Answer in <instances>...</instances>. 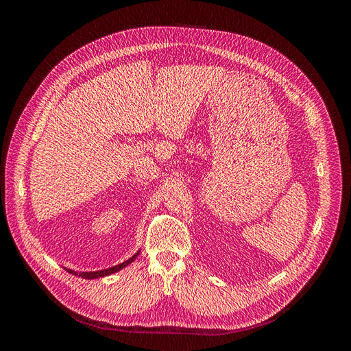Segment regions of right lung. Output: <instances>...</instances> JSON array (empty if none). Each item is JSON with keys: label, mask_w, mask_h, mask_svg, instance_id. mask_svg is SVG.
<instances>
[{"label": "right lung", "mask_w": 351, "mask_h": 351, "mask_svg": "<svg viewBox=\"0 0 351 351\" xmlns=\"http://www.w3.org/2000/svg\"><path fill=\"white\" fill-rule=\"evenodd\" d=\"M137 254H139V252H137L136 254H133V256H132L130 259H127L125 262H123V263H120V265H115V267H112V268H108V269H104V271H95V272H76V271H71V269H67V271H69L70 274H73V275H77V277L86 278V280L101 278V277H105V275H111V274H114V272H117V271L123 269L124 267H127V265L132 263V262H133V261L137 258Z\"/></svg>", "instance_id": "right-lung-1"}]
</instances>
